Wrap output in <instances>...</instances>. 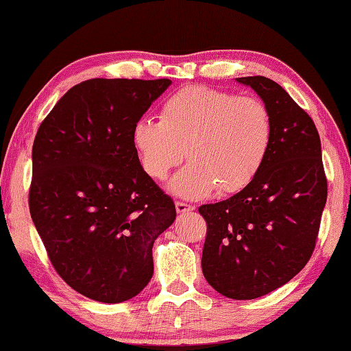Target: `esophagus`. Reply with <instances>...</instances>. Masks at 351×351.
I'll use <instances>...</instances> for the list:
<instances>
[{
	"instance_id": "esophagus-1",
	"label": "esophagus",
	"mask_w": 351,
	"mask_h": 351,
	"mask_svg": "<svg viewBox=\"0 0 351 351\" xmlns=\"http://www.w3.org/2000/svg\"><path fill=\"white\" fill-rule=\"evenodd\" d=\"M175 207H176V212H178V213H186V212H190V210L195 209L193 206H190V204H187V203H181V201H176Z\"/></svg>"
}]
</instances>
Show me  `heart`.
<instances>
[{
    "label": "heart",
    "mask_w": 351,
    "mask_h": 351,
    "mask_svg": "<svg viewBox=\"0 0 351 351\" xmlns=\"http://www.w3.org/2000/svg\"><path fill=\"white\" fill-rule=\"evenodd\" d=\"M132 141L142 169L154 181L167 180L187 148L190 162L169 190L201 199L217 189L237 193L257 178L272 144V119L257 97L186 86L162 104L159 122L139 119Z\"/></svg>",
    "instance_id": "obj_1"
}]
</instances>
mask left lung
Listing matches in <instances>:
<instances>
[{
    "label": "left lung",
    "instance_id": "8db88e82",
    "mask_svg": "<svg viewBox=\"0 0 351 351\" xmlns=\"http://www.w3.org/2000/svg\"><path fill=\"white\" fill-rule=\"evenodd\" d=\"M235 80L268 106L272 144L246 189L199 207L207 223L201 266L219 294L251 300L283 287L308 263L326 203V178L313 119L274 80Z\"/></svg>",
    "mask_w": 351,
    "mask_h": 351
}]
</instances>
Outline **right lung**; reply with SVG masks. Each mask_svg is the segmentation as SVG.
Returning <instances> with one entry per match:
<instances>
[{"instance_id":"right-lung-1","label":"right lung","mask_w":351,"mask_h":351,"mask_svg":"<svg viewBox=\"0 0 351 351\" xmlns=\"http://www.w3.org/2000/svg\"><path fill=\"white\" fill-rule=\"evenodd\" d=\"M169 79H91L71 88L32 147L29 209L56 271L104 304L138 295L153 276V243L176 209L142 169L134 123Z\"/></svg>"}]
</instances>
